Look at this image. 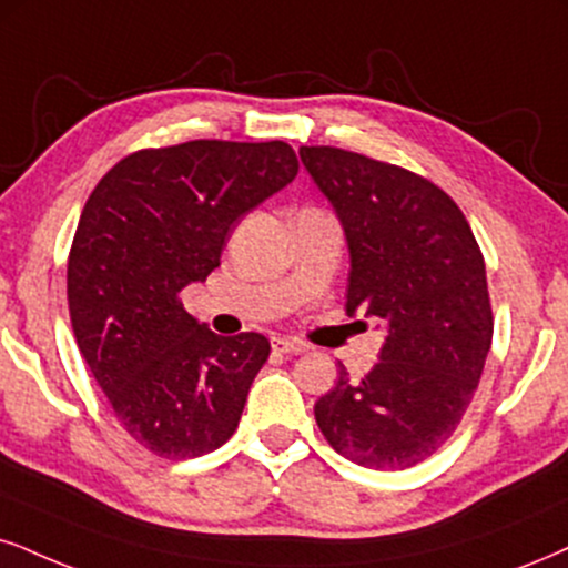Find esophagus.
<instances>
[{"mask_svg": "<svg viewBox=\"0 0 568 568\" xmlns=\"http://www.w3.org/2000/svg\"><path fill=\"white\" fill-rule=\"evenodd\" d=\"M271 347H273V353H278V355L305 353V345H300V342H292V339H284V337H273Z\"/></svg>", "mask_w": 568, "mask_h": 568, "instance_id": "34e87169", "label": "esophagus"}]
</instances>
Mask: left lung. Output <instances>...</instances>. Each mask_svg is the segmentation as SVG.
Instances as JSON below:
<instances>
[{
	"label": "left lung",
	"mask_w": 568,
	"mask_h": 568,
	"mask_svg": "<svg viewBox=\"0 0 568 568\" xmlns=\"http://www.w3.org/2000/svg\"><path fill=\"white\" fill-rule=\"evenodd\" d=\"M349 247L347 316L387 326L379 363L316 403L326 443L400 471L437 453L474 400L493 345L485 257L466 215L429 179L339 146H300Z\"/></svg>",
	"instance_id": "obj_1"
}]
</instances>
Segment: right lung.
<instances>
[{
	"label": "right lung",
	"mask_w": 568,
	"mask_h": 568,
	"mask_svg": "<svg viewBox=\"0 0 568 568\" xmlns=\"http://www.w3.org/2000/svg\"><path fill=\"white\" fill-rule=\"evenodd\" d=\"M297 168L286 142L150 146L110 168L83 205L68 255L70 324L118 422L160 458L219 450L240 426L271 342L219 337L179 295L219 268L234 223Z\"/></svg>",
	"instance_id": "1"
}]
</instances>
